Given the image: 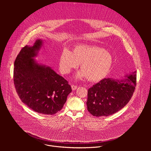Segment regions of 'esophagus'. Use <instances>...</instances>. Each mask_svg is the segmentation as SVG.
<instances>
[{
    "mask_svg": "<svg viewBox=\"0 0 151 151\" xmlns=\"http://www.w3.org/2000/svg\"><path fill=\"white\" fill-rule=\"evenodd\" d=\"M71 88H72V89H73V91H74V90H76V89L77 88V86H74V85H72V86H71Z\"/></svg>",
    "mask_w": 151,
    "mask_h": 151,
    "instance_id": "34e87169",
    "label": "esophagus"
}]
</instances>
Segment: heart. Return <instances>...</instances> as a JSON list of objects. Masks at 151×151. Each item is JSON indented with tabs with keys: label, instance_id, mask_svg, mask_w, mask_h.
<instances>
[{
	"label": "heart",
	"instance_id": "heart-1",
	"mask_svg": "<svg viewBox=\"0 0 151 151\" xmlns=\"http://www.w3.org/2000/svg\"><path fill=\"white\" fill-rule=\"evenodd\" d=\"M111 55L104 49L90 45L77 46L72 52L64 49L60 56L59 67L62 73H69L80 64L81 70L77 72L78 79L86 77L91 81L98 82L104 78L113 65Z\"/></svg>",
	"mask_w": 151,
	"mask_h": 151
}]
</instances>
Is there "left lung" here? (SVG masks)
I'll use <instances>...</instances> for the list:
<instances>
[{
    "label": "left lung",
    "instance_id": "obj_1",
    "mask_svg": "<svg viewBox=\"0 0 151 151\" xmlns=\"http://www.w3.org/2000/svg\"><path fill=\"white\" fill-rule=\"evenodd\" d=\"M137 71L122 79L104 78L88 91V111L96 117L108 116L124 108L136 86Z\"/></svg>",
    "mask_w": 151,
    "mask_h": 151
}]
</instances>
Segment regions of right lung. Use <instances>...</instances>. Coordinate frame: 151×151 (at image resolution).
Masks as SVG:
<instances>
[{"label":"right lung","mask_w":151,"mask_h":151,"mask_svg":"<svg viewBox=\"0 0 151 151\" xmlns=\"http://www.w3.org/2000/svg\"><path fill=\"white\" fill-rule=\"evenodd\" d=\"M43 43L38 39L32 46L22 48L14 62V83L25 105L37 113L51 115L63 108L72 90L63 77L34 59Z\"/></svg>","instance_id":"add662e5"}]
</instances>
